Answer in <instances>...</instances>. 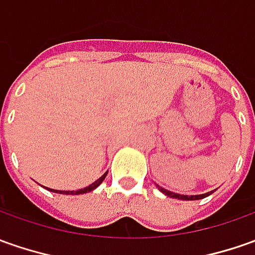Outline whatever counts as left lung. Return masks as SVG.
Segmentation results:
<instances>
[{
    "instance_id": "8db88e82",
    "label": "left lung",
    "mask_w": 255,
    "mask_h": 255,
    "mask_svg": "<svg viewBox=\"0 0 255 255\" xmlns=\"http://www.w3.org/2000/svg\"><path fill=\"white\" fill-rule=\"evenodd\" d=\"M159 190L165 193L166 196H169V198H175V199H182V200H198V199H203L209 196L212 192H207L205 195H196V196H186V195H179V193H173V192H169V190H166V189L159 188Z\"/></svg>"
}]
</instances>
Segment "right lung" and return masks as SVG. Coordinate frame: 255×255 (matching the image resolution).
Returning a JSON list of instances; mask_svg holds the SVG:
<instances>
[{"mask_svg":"<svg viewBox=\"0 0 255 255\" xmlns=\"http://www.w3.org/2000/svg\"><path fill=\"white\" fill-rule=\"evenodd\" d=\"M106 176H107V172L99 178V179L96 180V182H93L92 185H89L87 188L83 189H79V190H55V189H50L52 192H55V193H62V195H82V193H87V192H92L93 189H96L99 185H100L103 180L106 179Z\"/></svg>","mask_w":255,"mask_h":255,"instance_id":"obj_1","label":"right lung"}]
</instances>
